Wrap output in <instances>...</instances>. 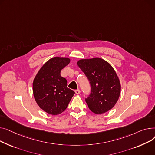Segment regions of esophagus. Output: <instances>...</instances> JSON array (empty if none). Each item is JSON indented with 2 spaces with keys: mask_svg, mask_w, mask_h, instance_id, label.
Returning <instances> with one entry per match:
<instances>
[{
  "mask_svg": "<svg viewBox=\"0 0 155 155\" xmlns=\"http://www.w3.org/2000/svg\"><path fill=\"white\" fill-rule=\"evenodd\" d=\"M75 93H76V94H79L81 91H80L79 89H76V90H75Z\"/></svg>",
  "mask_w": 155,
  "mask_h": 155,
  "instance_id": "obj_1",
  "label": "esophagus"
}]
</instances>
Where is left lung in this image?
<instances>
[{
	"mask_svg": "<svg viewBox=\"0 0 155 155\" xmlns=\"http://www.w3.org/2000/svg\"><path fill=\"white\" fill-rule=\"evenodd\" d=\"M77 64L91 86V93L86 99L89 110L97 114L111 110L121 93L120 81L112 66L99 58L82 59Z\"/></svg>",
	"mask_w": 155,
	"mask_h": 155,
	"instance_id": "obj_1",
	"label": "left lung"
}]
</instances>
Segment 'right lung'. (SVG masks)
<instances>
[{
  "label": "right lung",
  "instance_id": "right-lung-1",
  "mask_svg": "<svg viewBox=\"0 0 155 155\" xmlns=\"http://www.w3.org/2000/svg\"><path fill=\"white\" fill-rule=\"evenodd\" d=\"M70 59L54 57L41 67L33 81L34 99L41 109L52 115L66 110L74 91L67 87V80L61 77V71Z\"/></svg>",
  "mask_w": 155,
  "mask_h": 155
}]
</instances>
